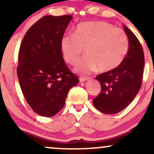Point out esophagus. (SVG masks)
Masks as SVG:
<instances>
[{"instance_id": "1", "label": "esophagus", "mask_w": 154, "mask_h": 154, "mask_svg": "<svg viewBox=\"0 0 154 154\" xmlns=\"http://www.w3.org/2000/svg\"><path fill=\"white\" fill-rule=\"evenodd\" d=\"M90 79H91L90 77H80V78H79V82H85V81H87Z\"/></svg>"}]
</instances>
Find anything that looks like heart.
I'll list each match as a JSON object with an SVG mask.
<instances>
[{
	"mask_svg": "<svg viewBox=\"0 0 154 154\" xmlns=\"http://www.w3.org/2000/svg\"><path fill=\"white\" fill-rule=\"evenodd\" d=\"M85 49L87 56L76 66V72L88 74L115 69L122 63L129 49L128 38L122 29L107 22H89L79 24L74 35H64L61 40L63 59L75 65Z\"/></svg>",
	"mask_w": 154,
	"mask_h": 154,
	"instance_id": "1",
	"label": "heart"
}]
</instances>
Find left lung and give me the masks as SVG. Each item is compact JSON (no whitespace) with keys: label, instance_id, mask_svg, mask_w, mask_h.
Returning a JSON list of instances; mask_svg holds the SVG:
<instances>
[{"label":"left lung","instance_id":"8db88e82","mask_svg":"<svg viewBox=\"0 0 154 154\" xmlns=\"http://www.w3.org/2000/svg\"><path fill=\"white\" fill-rule=\"evenodd\" d=\"M129 41V50L122 63L115 69L98 75L100 94L93 100L100 112L114 114L125 109L133 100L141 87L144 67L142 45L134 33L123 26Z\"/></svg>","mask_w":154,"mask_h":154}]
</instances>
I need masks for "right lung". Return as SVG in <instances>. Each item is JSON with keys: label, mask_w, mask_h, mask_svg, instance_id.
<instances>
[{"label": "right lung", "mask_w": 154, "mask_h": 154, "mask_svg": "<svg viewBox=\"0 0 154 154\" xmlns=\"http://www.w3.org/2000/svg\"><path fill=\"white\" fill-rule=\"evenodd\" d=\"M72 16L48 15L29 28L19 52L17 75L28 104L43 116L56 115L79 83L63 59L61 40Z\"/></svg>", "instance_id": "right-lung-1"}]
</instances>
